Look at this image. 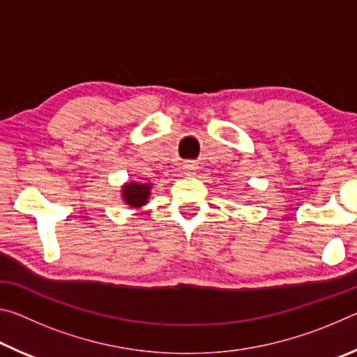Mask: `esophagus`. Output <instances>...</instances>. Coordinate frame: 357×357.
Segmentation results:
<instances>
[{"instance_id": "esophagus-1", "label": "esophagus", "mask_w": 357, "mask_h": 357, "mask_svg": "<svg viewBox=\"0 0 357 357\" xmlns=\"http://www.w3.org/2000/svg\"><path fill=\"white\" fill-rule=\"evenodd\" d=\"M195 170H197V167H195V164H192V162H189V164L184 165V173L185 174H193V173H195Z\"/></svg>"}]
</instances>
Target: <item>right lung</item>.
I'll return each mask as SVG.
<instances>
[{
    "label": "right lung",
    "mask_w": 357,
    "mask_h": 357,
    "mask_svg": "<svg viewBox=\"0 0 357 357\" xmlns=\"http://www.w3.org/2000/svg\"><path fill=\"white\" fill-rule=\"evenodd\" d=\"M151 185L149 184H138V183H130L123 187V198L124 202L130 204L134 208H140L143 204L148 203V197Z\"/></svg>",
    "instance_id": "add662e5"
}]
</instances>
